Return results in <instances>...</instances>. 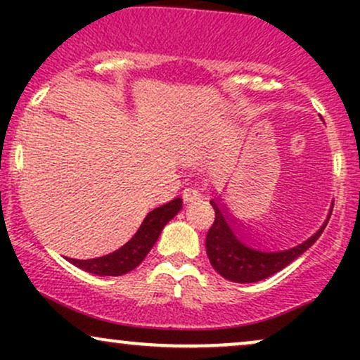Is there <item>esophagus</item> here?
Here are the masks:
<instances>
[{
	"label": "esophagus",
	"mask_w": 360,
	"mask_h": 360,
	"mask_svg": "<svg viewBox=\"0 0 360 360\" xmlns=\"http://www.w3.org/2000/svg\"><path fill=\"white\" fill-rule=\"evenodd\" d=\"M200 196H201V193L198 191V189L188 188V189H184V191H183V200H184V203H194V201L200 200Z\"/></svg>",
	"instance_id": "obj_1"
}]
</instances>
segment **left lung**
Masks as SVG:
<instances>
[{"label": "left lung", "mask_w": 360, "mask_h": 360, "mask_svg": "<svg viewBox=\"0 0 360 360\" xmlns=\"http://www.w3.org/2000/svg\"><path fill=\"white\" fill-rule=\"evenodd\" d=\"M214 210V223L206 235V254L213 269L225 279L233 283H257L269 276L276 274L281 269L298 259L303 252L318 240L321 232L325 230L326 223L330 220L333 205L326 214L323 225L316 230L311 237L298 243L295 247L286 249H274L260 243L249 235L243 233L235 223L226 217V213L220 208L217 201H210Z\"/></svg>", "instance_id": "obj_1"}]
</instances>
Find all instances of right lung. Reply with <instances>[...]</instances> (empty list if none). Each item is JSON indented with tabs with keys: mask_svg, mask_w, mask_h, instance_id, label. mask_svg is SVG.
Returning <instances> with one entry per match:
<instances>
[{
	"mask_svg": "<svg viewBox=\"0 0 360 360\" xmlns=\"http://www.w3.org/2000/svg\"><path fill=\"white\" fill-rule=\"evenodd\" d=\"M183 208V200L174 198L169 203L152 210L143 218L142 225L137 230V233L128 240L125 245L120 247L118 250L111 252L108 255H103L98 259H69V262L74 264L79 269L91 272L96 276H123L127 272L134 271L135 267L146 259V255L150 252L154 243L159 238L164 226L167 225L172 218Z\"/></svg>",
	"mask_w": 360,
	"mask_h": 360,
	"instance_id": "right-lung-1",
	"label": "right lung"
}]
</instances>
